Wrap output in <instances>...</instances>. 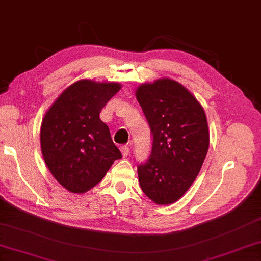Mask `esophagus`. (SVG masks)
<instances>
[{
  "mask_svg": "<svg viewBox=\"0 0 261 261\" xmlns=\"http://www.w3.org/2000/svg\"><path fill=\"white\" fill-rule=\"evenodd\" d=\"M120 151L122 153V156H127L129 154V146L128 145H122L120 147Z\"/></svg>",
  "mask_w": 261,
  "mask_h": 261,
  "instance_id": "1",
  "label": "esophagus"
}]
</instances>
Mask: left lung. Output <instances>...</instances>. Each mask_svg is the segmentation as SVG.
I'll list each match as a JSON object with an SVG mask.
<instances>
[{
  "instance_id": "left-lung-1",
  "label": "left lung",
  "mask_w": 261,
  "mask_h": 261,
  "mask_svg": "<svg viewBox=\"0 0 261 261\" xmlns=\"http://www.w3.org/2000/svg\"><path fill=\"white\" fill-rule=\"evenodd\" d=\"M136 99L153 136L150 158L137 166L142 191L158 204L184 195L209 147L203 108L179 83L164 78L137 88Z\"/></svg>"
}]
</instances>
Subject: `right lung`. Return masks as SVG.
I'll return each instance as SVG.
<instances>
[{"mask_svg": "<svg viewBox=\"0 0 261 261\" xmlns=\"http://www.w3.org/2000/svg\"><path fill=\"white\" fill-rule=\"evenodd\" d=\"M118 83L80 81L58 97L44 117L41 147L47 168L63 188L84 193L99 184L121 153L100 119Z\"/></svg>", "mask_w": 261, "mask_h": 261, "instance_id": "right-lung-1", "label": "right lung"}]
</instances>
